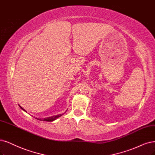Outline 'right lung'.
I'll return each mask as SVG.
<instances>
[{"label": "right lung", "mask_w": 155, "mask_h": 155, "mask_svg": "<svg viewBox=\"0 0 155 155\" xmlns=\"http://www.w3.org/2000/svg\"><path fill=\"white\" fill-rule=\"evenodd\" d=\"M20 106V105H19ZM20 107L21 108V109L26 112V110L25 109H24L21 106H20ZM62 115H63V114H59V115H57V116H51V117H46V118H44V119H41V118H36L38 120H40V121H54V120H55L57 118H58L59 117H61Z\"/></svg>", "instance_id": "1"}]
</instances>
